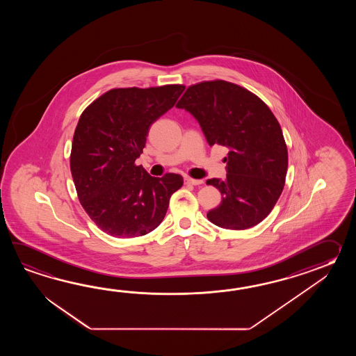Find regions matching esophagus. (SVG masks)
I'll return each instance as SVG.
<instances>
[{
  "label": "esophagus",
  "instance_id": "34e87169",
  "mask_svg": "<svg viewBox=\"0 0 356 356\" xmlns=\"http://www.w3.org/2000/svg\"><path fill=\"white\" fill-rule=\"evenodd\" d=\"M184 181H186L187 184H192V186H200V184L204 183V181H201V179H193V178H189V177H186Z\"/></svg>",
  "mask_w": 356,
  "mask_h": 356
}]
</instances>
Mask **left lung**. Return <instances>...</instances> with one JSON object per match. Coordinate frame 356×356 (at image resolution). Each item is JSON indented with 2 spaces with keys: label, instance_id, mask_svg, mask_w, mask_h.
<instances>
[{
  "label": "left lung",
  "instance_id": "obj_1",
  "mask_svg": "<svg viewBox=\"0 0 356 356\" xmlns=\"http://www.w3.org/2000/svg\"><path fill=\"white\" fill-rule=\"evenodd\" d=\"M177 108L192 114L210 146L227 150V178L206 184L222 201L207 218L224 229L243 230L271 212L284 189L288 149L270 108L250 91L222 80L189 86Z\"/></svg>",
  "mask_w": 356,
  "mask_h": 356
}]
</instances>
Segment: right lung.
Masks as SVG:
<instances>
[{
	"label": "right lung",
	"instance_id": "add662e5",
	"mask_svg": "<svg viewBox=\"0 0 356 356\" xmlns=\"http://www.w3.org/2000/svg\"><path fill=\"white\" fill-rule=\"evenodd\" d=\"M183 85L106 91L83 111L70 158L83 210L115 238L147 234L167 213L170 196L183 186L175 173L156 178L135 161L154 122L173 108Z\"/></svg>",
	"mask_w": 356,
	"mask_h": 356
}]
</instances>
